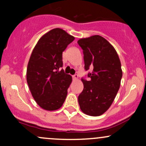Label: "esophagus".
Here are the masks:
<instances>
[{
  "instance_id": "34e87169",
  "label": "esophagus",
  "mask_w": 146,
  "mask_h": 146,
  "mask_svg": "<svg viewBox=\"0 0 146 146\" xmlns=\"http://www.w3.org/2000/svg\"><path fill=\"white\" fill-rule=\"evenodd\" d=\"M73 79L74 80H77L78 79V75H77V74H75V75H73Z\"/></svg>"
}]
</instances>
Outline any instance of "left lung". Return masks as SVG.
Returning a JSON list of instances; mask_svg holds the SVG:
<instances>
[{"instance_id":"left-lung-1","label":"left lung","mask_w":146,"mask_h":146,"mask_svg":"<svg viewBox=\"0 0 146 146\" xmlns=\"http://www.w3.org/2000/svg\"><path fill=\"white\" fill-rule=\"evenodd\" d=\"M82 48L84 68L90 80L82 78L84 89L78 96L80 109L90 116H100L111 106L120 87L121 62L115 48L103 37L95 35L78 41Z\"/></svg>"}]
</instances>
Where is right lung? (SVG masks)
<instances>
[{"mask_svg":"<svg viewBox=\"0 0 146 146\" xmlns=\"http://www.w3.org/2000/svg\"><path fill=\"white\" fill-rule=\"evenodd\" d=\"M75 38L56 28L40 38L28 63L27 82L33 99L43 109H59L65 101L72 77L62 67V52Z\"/></svg>","mask_w":146,"mask_h":146,"instance_id":"add662e5","label":"right lung"}]
</instances>
